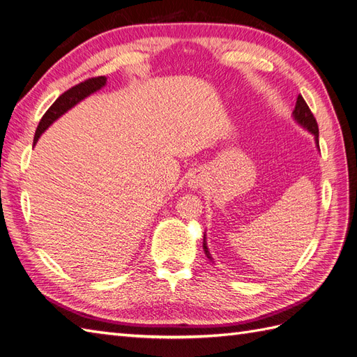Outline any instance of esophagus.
Masks as SVG:
<instances>
[{"mask_svg":"<svg viewBox=\"0 0 357 357\" xmlns=\"http://www.w3.org/2000/svg\"><path fill=\"white\" fill-rule=\"evenodd\" d=\"M189 185H190L192 188H198V186H199V180L192 178V180H189Z\"/></svg>","mask_w":357,"mask_h":357,"instance_id":"esophagus-1","label":"esophagus"}]
</instances>
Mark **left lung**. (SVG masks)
<instances>
[{
  "label": "left lung",
  "instance_id": "8db88e82",
  "mask_svg": "<svg viewBox=\"0 0 357 357\" xmlns=\"http://www.w3.org/2000/svg\"><path fill=\"white\" fill-rule=\"evenodd\" d=\"M294 119H295V121H296L302 128H305L307 131H310L312 135H314L316 144H317V149H319V125H317L316 117L312 116V113H311V110H310V107L307 105L305 100L302 98V95H298L296 105H295V110H294ZM319 150H320V149H319ZM202 247H204L205 256L208 257L210 262H213V257H211V255H210V252H208L207 243H205V234H204Z\"/></svg>",
  "mask_w": 357,
  "mask_h": 357
}]
</instances>
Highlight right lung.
Here are the masks:
<instances>
[{
	"label": "right lung",
	"instance_id": "obj_1",
	"mask_svg": "<svg viewBox=\"0 0 357 357\" xmlns=\"http://www.w3.org/2000/svg\"><path fill=\"white\" fill-rule=\"evenodd\" d=\"M105 82H107V79L104 77V75H100V77H92V79L84 80L79 84L73 86V88L68 89L67 92H63L59 96V98L50 105V109L45 113V116L41 117V121L37 126L36 135H34V146L38 142L40 135L45 132L46 129L53 122H55L58 117H61L63 113H67L70 109H73L75 104L80 102L82 100H84L86 96H89L91 93L100 91L102 86L105 84Z\"/></svg>",
	"mask_w": 357,
	"mask_h": 357
}]
</instances>
